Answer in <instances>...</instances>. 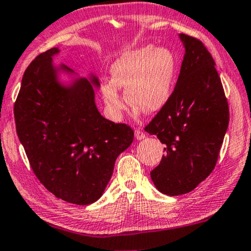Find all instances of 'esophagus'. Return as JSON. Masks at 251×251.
Wrapping results in <instances>:
<instances>
[{
  "label": "esophagus",
  "mask_w": 251,
  "mask_h": 251,
  "mask_svg": "<svg viewBox=\"0 0 251 251\" xmlns=\"http://www.w3.org/2000/svg\"><path fill=\"white\" fill-rule=\"evenodd\" d=\"M146 136V134L144 132L141 131L140 128H135V138L139 139V140H141V139H144Z\"/></svg>",
  "instance_id": "esophagus-1"
}]
</instances>
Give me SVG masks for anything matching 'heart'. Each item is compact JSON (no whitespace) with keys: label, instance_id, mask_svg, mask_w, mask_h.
I'll return each instance as SVG.
<instances>
[{"label":"heart","instance_id":"heart-1","mask_svg":"<svg viewBox=\"0 0 251 251\" xmlns=\"http://www.w3.org/2000/svg\"><path fill=\"white\" fill-rule=\"evenodd\" d=\"M112 81L102 84V95L111 115L120 118L126 100L148 112L160 110L169 100L176 76V59L167 47L145 46L120 56L113 63Z\"/></svg>","mask_w":251,"mask_h":251}]
</instances>
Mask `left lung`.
I'll return each instance as SVG.
<instances>
[{
	"label": "left lung",
	"instance_id": "1",
	"mask_svg": "<svg viewBox=\"0 0 251 251\" xmlns=\"http://www.w3.org/2000/svg\"><path fill=\"white\" fill-rule=\"evenodd\" d=\"M185 54L176 87L145 131L166 145V155L151 171L164 195L192 191L218 162L229 123V107L213 56L195 37L180 34Z\"/></svg>",
	"mask_w": 251,
	"mask_h": 251
}]
</instances>
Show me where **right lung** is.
<instances>
[{"mask_svg":"<svg viewBox=\"0 0 251 251\" xmlns=\"http://www.w3.org/2000/svg\"><path fill=\"white\" fill-rule=\"evenodd\" d=\"M58 52L41 53L24 72L14 105L16 131L40 183L56 198L88 205L102 196L134 132L100 116L87 78L60 85L52 66Z\"/></svg>","mask_w":251,"mask_h":251,"instance_id":"1","label":"right lung"}]
</instances>
